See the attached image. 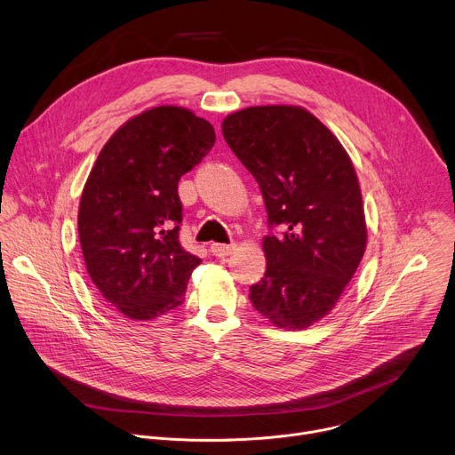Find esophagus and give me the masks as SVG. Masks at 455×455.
I'll return each mask as SVG.
<instances>
[{"label":"esophagus","instance_id":"esophagus-1","mask_svg":"<svg viewBox=\"0 0 455 455\" xmlns=\"http://www.w3.org/2000/svg\"><path fill=\"white\" fill-rule=\"evenodd\" d=\"M234 248H235L234 244H220V243H212L211 244V251L216 257H227V255H230L234 251Z\"/></svg>","mask_w":455,"mask_h":455}]
</instances>
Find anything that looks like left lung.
Listing matches in <instances>:
<instances>
[{
  "label": "left lung",
  "instance_id": "1",
  "mask_svg": "<svg viewBox=\"0 0 455 455\" xmlns=\"http://www.w3.org/2000/svg\"><path fill=\"white\" fill-rule=\"evenodd\" d=\"M221 129L268 212L267 272L250 300L277 328H309L335 307L365 251L355 167L330 129L299 106L246 108Z\"/></svg>",
  "mask_w": 455,
  "mask_h": 455
}]
</instances>
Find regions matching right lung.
Here are the masks:
<instances>
[{
	"instance_id": "add662e5",
	"label": "right lung",
	"mask_w": 455,
	"mask_h": 455,
	"mask_svg": "<svg viewBox=\"0 0 455 455\" xmlns=\"http://www.w3.org/2000/svg\"><path fill=\"white\" fill-rule=\"evenodd\" d=\"M214 142L205 118L158 106L116 129L88 176L77 221L84 265L127 318L153 320L183 302L202 259L180 243L178 181Z\"/></svg>"
}]
</instances>
